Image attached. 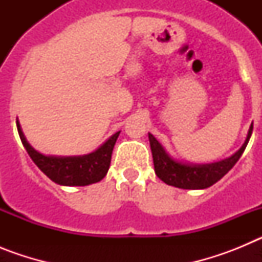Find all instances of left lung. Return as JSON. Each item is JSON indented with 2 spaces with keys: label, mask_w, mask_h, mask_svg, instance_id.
Instances as JSON below:
<instances>
[{
  "label": "left lung",
  "mask_w": 262,
  "mask_h": 262,
  "mask_svg": "<svg viewBox=\"0 0 262 262\" xmlns=\"http://www.w3.org/2000/svg\"><path fill=\"white\" fill-rule=\"evenodd\" d=\"M252 131H253V123L249 127L248 135L239 151L228 159L211 164H186L177 161L166 154L163 145L157 142V139L152 134H148L152 157H154L155 173L166 185L180 189L196 190V189L210 187L230 172L233 165L237 163V160L240 159L251 139Z\"/></svg>",
  "instance_id": "1"
}]
</instances>
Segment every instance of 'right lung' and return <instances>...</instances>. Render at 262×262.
<instances>
[{
  "label": "right lung",
  "mask_w": 262,
  "mask_h": 262,
  "mask_svg": "<svg viewBox=\"0 0 262 262\" xmlns=\"http://www.w3.org/2000/svg\"><path fill=\"white\" fill-rule=\"evenodd\" d=\"M17 128L23 147L41 172L53 182L62 186H86L101 181L110 168L111 154L120 131L103 143L98 149L82 156H46L29 144L22 133L19 122Z\"/></svg>",
  "instance_id": "obj_1"
}]
</instances>
